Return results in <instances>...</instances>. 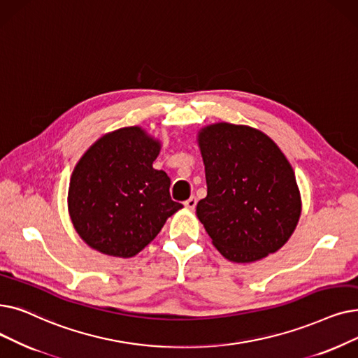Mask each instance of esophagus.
Segmentation results:
<instances>
[{"instance_id": "1", "label": "esophagus", "mask_w": 358, "mask_h": 358, "mask_svg": "<svg viewBox=\"0 0 358 358\" xmlns=\"http://www.w3.org/2000/svg\"><path fill=\"white\" fill-rule=\"evenodd\" d=\"M196 205H197V199L194 196H192L190 199H187V200L184 201V206L187 208V209H190V210H193L196 208Z\"/></svg>"}]
</instances>
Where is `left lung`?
Returning a JSON list of instances; mask_svg holds the SVG:
<instances>
[{"instance_id": "left-lung-1", "label": "left lung", "mask_w": 358, "mask_h": 358, "mask_svg": "<svg viewBox=\"0 0 358 358\" xmlns=\"http://www.w3.org/2000/svg\"><path fill=\"white\" fill-rule=\"evenodd\" d=\"M199 146L208 196L196 213L213 245L237 263L279 250L301 212L297 181L281 149L262 131L228 122L201 130Z\"/></svg>"}]
</instances>
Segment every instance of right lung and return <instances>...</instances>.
I'll return each instance as SVG.
<instances>
[{
  "label": "right lung",
  "instance_id": "obj_1",
  "mask_svg": "<svg viewBox=\"0 0 358 358\" xmlns=\"http://www.w3.org/2000/svg\"><path fill=\"white\" fill-rule=\"evenodd\" d=\"M159 149V142L143 130L126 127L101 137L76 165L69 212L76 231L92 248L131 257L182 208L171 199L165 171L152 166Z\"/></svg>",
  "mask_w": 358,
  "mask_h": 358
}]
</instances>
